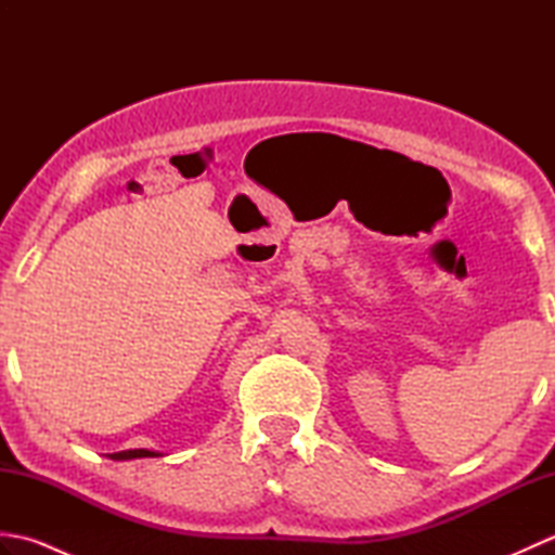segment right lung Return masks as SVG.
<instances>
[{
  "mask_svg": "<svg viewBox=\"0 0 555 555\" xmlns=\"http://www.w3.org/2000/svg\"><path fill=\"white\" fill-rule=\"evenodd\" d=\"M157 453L145 451V448H135V451H121V453H109L112 460H131V457H152Z\"/></svg>",
  "mask_w": 555,
  "mask_h": 555,
  "instance_id": "right-lung-1",
  "label": "right lung"
}]
</instances>
